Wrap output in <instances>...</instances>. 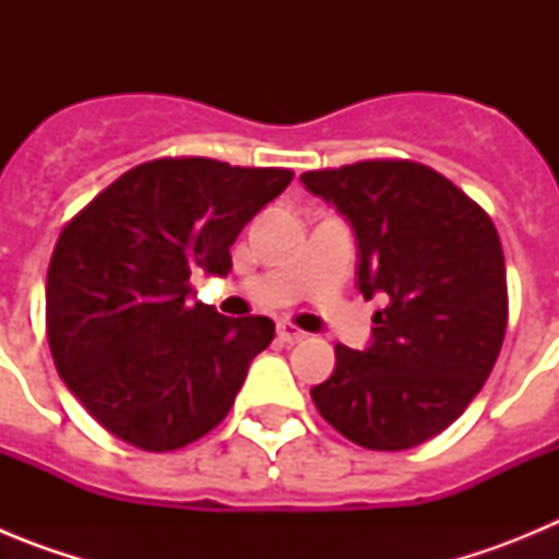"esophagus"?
I'll return each mask as SVG.
<instances>
[{
    "mask_svg": "<svg viewBox=\"0 0 559 559\" xmlns=\"http://www.w3.org/2000/svg\"><path fill=\"white\" fill-rule=\"evenodd\" d=\"M276 335H280V341H283V344H299V341L305 338L302 330L294 328V324H290V322L276 324Z\"/></svg>",
    "mask_w": 559,
    "mask_h": 559,
    "instance_id": "esophagus-1",
    "label": "esophagus"
}]
</instances>
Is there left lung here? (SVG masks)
I'll return each instance as SVG.
<instances>
[{"label":"left lung","instance_id":"obj_1","mask_svg":"<svg viewBox=\"0 0 559 559\" xmlns=\"http://www.w3.org/2000/svg\"><path fill=\"white\" fill-rule=\"evenodd\" d=\"M302 185L353 226L364 299H386L372 344L364 353L338 344L333 374L310 397L355 445H423L462 417L501 353L510 308L496 226L419 162L308 170Z\"/></svg>","mask_w":559,"mask_h":559}]
</instances>
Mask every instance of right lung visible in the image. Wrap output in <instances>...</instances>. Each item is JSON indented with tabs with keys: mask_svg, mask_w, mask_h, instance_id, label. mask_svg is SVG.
Returning a JSON list of instances; mask_svg holds the SVG:
<instances>
[{
	"mask_svg": "<svg viewBox=\"0 0 559 559\" xmlns=\"http://www.w3.org/2000/svg\"><path fill=\"white\" fill-rule=\"evenodd\" d=\"M290 179L285 167L153 159L63 226L47 271L49 349L108 433L176 451L229 414L274 322L190 305V274H229L235 237Z\"/></svg>",
	"mask_w": 559,
	"mask_h": 559,
	"instance_id": "right-lung-1",
	"label": "right lung"
}]
</instances>
